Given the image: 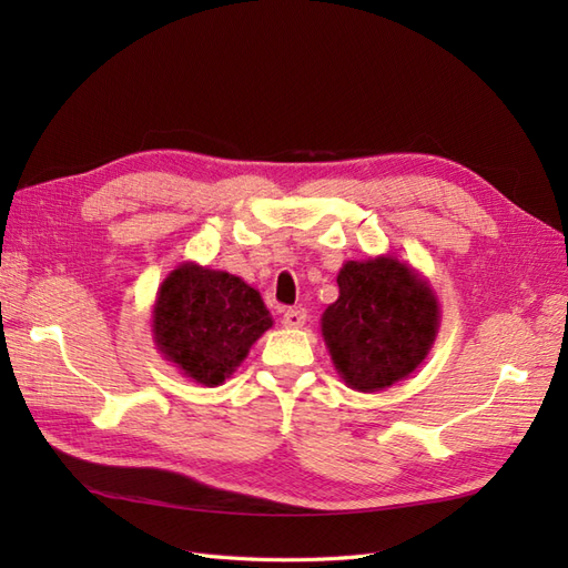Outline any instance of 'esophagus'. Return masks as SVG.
<instances>
[{"label":"esophagus","instance_id":"34e87169","mask_svg":"<svg viewBox=\"0 0 568 568\" xmlns=\"http://www.w3.org/2000/svg\"><path fill=\"white\" fill-rule=\"evenodd\" d=\"M305 320H307V315H305V311H301V307H288L282 317L284 326H288V329H298V326L305 324Z\"/></svg>","mask_w":568,"mask_h":568}]
</instances>
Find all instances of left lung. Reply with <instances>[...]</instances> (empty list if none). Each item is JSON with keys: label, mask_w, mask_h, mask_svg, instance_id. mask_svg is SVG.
<instances>
[{"label": "left lung", "mask_w": 568, "mask_h": 568, "mask_svg": "<svg viewBox=\"0 0 568 568\" xmlns=\"http://www.w3.org/2000/svg\"><path fill=\"white\" fill-rule=\"evenodd\" d=\"M336 282L338 298L322 315V336L346 384L374 393L415 372L438 332L428 284L390 255L348 261Z\"/></svg>", "instance_id": "obj_1"}]
</instances>
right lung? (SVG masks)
Instances as JSON below:
<instances>
[{"mask_svg":"<svg viewBox=\"0 0 568 568\" xmlns=\"http://www.w3.org/2000/svg\"><path fill=\"white\" fill-rule=\"evenodd\" d=\"M272 326L267 307L230 272L180 265L153 305V338L165 359L203 386H217Z\"/></svg>","mask_w":568,"mask_h":568,"instance_id":"1","label":"right lung"}]
</instances>
